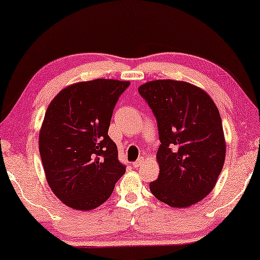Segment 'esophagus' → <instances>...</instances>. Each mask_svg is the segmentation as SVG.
Segmentation results:
<instances>
[{"mask_svg":"<svg viewBox=\"0 0 260 260\" xmlns=\"http://www.w3.org/2000/svg\"><path fill=\"white\" fill-rule=\"evenodd\" d=\"M144 164V158L143 157H141V158H138L137 160H136L134 164H133V166L135 167V169H138V167H141L142 165Z\"/></svg>","mask_w":260,"mask_h":260,"instance_id":"esophagus-1","label":"esophagus"}]
</instances>
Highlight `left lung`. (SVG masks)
I'll return each instance as SVG.
<instances>
[{"instance_id":"left-lung-1","label":"left lung","mask_w":260,"mask_h":260,"mask_svg":"<svg viewBox=\"0 0 260 260\" xmlns=\"http://www.w3.org/2000/svg\"><path fill=\"white\" fill-rule=\"evenodd\" d=\"M157 119L159 175L150 190L159 201L186 208L205 199L224 165L222 119L205 90L185 81L154 80L138 88Z\"/></svg>"}]
</instances>
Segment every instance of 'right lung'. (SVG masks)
<instances>
[{
	"label": "right lung",
	"mask_w": 260,
	"mask_h": 260,
	"mask_svg": "<svg viewBox=\"0 0 260 260\" xmlns=\"http://www.w3.org/2000/svg\"><path fill=\"white\" fill-rule=\"evenodd\" d=\"M129 85L113 79L77 82L59 91L47 107L39 153L50 188L71 208L101 206L125 173L108 129L118 98Z\"/></svg>",
	"instance_id": "right-lung-1"
}]
</instances>
